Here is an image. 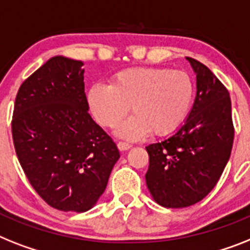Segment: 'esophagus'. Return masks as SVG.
<instances>
[{"mask_svg": "<svg viewBox=\"0 0 250 250\" xmlns=\"http://www.w3.org/2000/svg\"><path fill=\"white\" fill-rule=\"evenodd\" d=\"M117 147H119L120 150H127L131 148V144L127 143V142H119V143H117Z\"/></svg>", "mask_w": 250, "mask_h": 250, "instance_id": "esophagus-1", "label": "esophagus"}]
</instances>
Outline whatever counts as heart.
<instances>
[{
	"label": "heart",
	"mask_w": 250,
	"mask_h": 250,
	"mask_svg": "<svg viewBox=\"0 0 250 250\" xmlns=\"http://www.w3.org/2000/svg\"><path fill=\"white\" fill-rule=\"evenodd\" d=\"M194 98V83L184 70L165 67H130L111 78L108 84L97 83L88 92V104L103 127L115 126L129 112L117 134L139 139L148 133L167 135L187 120Z\"/></svg>",
	"instance_id": "1"
}]
</instances>
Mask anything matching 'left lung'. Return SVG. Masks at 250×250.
Listing matches in <instances>:
<instances>
[{
	"instance_id": "1",
	"label": "left lung",
	"mask_w": 250,
	"mask_h": 250,
	"mask_svg": "<svg viewBox=\"0 0 250 250\" xmlns=\"http://www.w3.org/2000/svg\"><path fill=\"white\" fill-rule=\"evenodd\" d=\"M188 61L197 74L193 108L174 135L146 147L147 187L167 208L201 202L221 177L234 142L229 90L207 66L191 57Z\"/></svg>"
}]
</instances>
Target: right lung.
I'll list each match as a JSON object with an SVG mask.
<instances>
[{
	"label": "right lung",
	"instance_id": "add662e5",
	"mask_svg": "<svg viewBox=\"0 0 250 250\" xmlns=\"http://www.w3.org/2000/svg\"><path fill=\"white\" fill-rule=\"evenodd\" d=\"M83 62L55 56L22 82L11 130L16 156L48 206L85 212L106 189L120 153L88 113Z\"/></svg>",
	"mask_w": 250,
	"mask_h": 250
}]
</instances>
